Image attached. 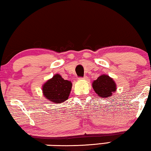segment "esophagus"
Returning a JSON list of instances; mask_svg holds the SVG:
<instances>
[{"label":"esophagus","instance_id":"1","mask_svg":"<svg viewBox=\"0 0 151 151\" xmlns=\"http://www.w3.org/2000/svg\"><path fill=\"white\" fill-rule=\"evenodd\" d=\"M81 78V79H83V80H87V79H88V77H87V76H84V77H83V78Z\"/></svg>","mask_w":151,"mask_h":151}]
</instances>
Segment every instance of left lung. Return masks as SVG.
I'll list each match as a JSON object with an SVG mask.
<instances>
[{
	"instance_id": "1",
	"label": "left lung",
	"mask_w": 151,
	"mask_h": 151,
	"mask_svg": "<svg viewBox=\"0 0 151 151\" xmlns=\"http://www.w3.org/2000/svg\"><path fill=\"white\" fill-rule=\"evenodd\" d=\"M92 87L97 95L102 98H108L116 90V83L107 75H100L92 83Z\"/></svg>"
}]
</instances>
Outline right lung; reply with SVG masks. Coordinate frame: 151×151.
Here are the masks:
<instances>
[{
	"instance_id": "1",
	"label": "right lung",
	"mask_w": 151,
	"mask_h": 151,
	"mask_svg": "<svg viewBox=\"0 0 151 151\" xmlns=\"http://www.w3.org/2000/svg\"><path fill=\"white\" fill-rule=\"evenodd\" d=\"M72 86L71 81L64 80L59 74H55L42 85V94L49 102L60 104L68 99Z\"/></svg>"
}]
</instances>
